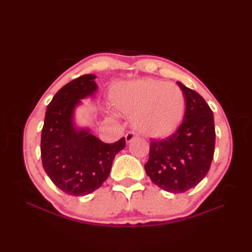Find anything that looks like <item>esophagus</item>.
<instances>
[{"label": "esophagus", "instance_id": "34e87169", "mask_svg": "<svg viewBox=\"0 0 252 252\" xmlns=\"http://www.w3.org/2000/svg\"><path fill=\"white\" fill-rule=\"evenodd\" d=\"M135 138H136V135L133 132H129V133H126V143H131L133 140H135Z\"/></svg>", "mask_w": 252, "mask_h": 252}]
</instances>
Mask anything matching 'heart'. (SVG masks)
<instances>
[{"instance_id": "heart-1", "label": "heart", "mask_w": 252, "mask_h": 252, "mask_svg": "<svg viewBox=\"0 0 252 252\" xmlns=\"http://www.w3.org/2000/svg\"><path fill=\"white\" fill-rule=\"evenodd\" d=\"M115 108L132 117L133 126L147 137H167L179 129L185 114V96L179 85L155 79L116 83L110 90Z\"/></svg>"}]
</instances>
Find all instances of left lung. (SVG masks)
Instances as JSON below:
<instances>
[{
	"mask_svg": "<svg viewBox=\"0 0 252 252\" xmlns=\"http://www.w3.org/2000/svg\"><path fill=\"white\" fill-rule=\"evenodd\" d=\"M178 83L185 96L183 122L165 140H153L145 171L160 189L179 194L195 187L207 175L216 145L215 118L194 90Z\"/></svg>",
	"mask_w": 252,
	"mask_h": 252,
	"instance_id": "8db88e82",
	"label": "left lung"
}]
</instances>
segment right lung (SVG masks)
Instances as JSON below:
<instances>
[{"mask_svg":"<svg viewBox=\"0 0 252 252\" xmlns=\"http://www.w3.org/2000/svg\"><path fill=\"white\" fill-rule=\"evenodd\" d=\"M95 74H84L58 91L47 105L41 135L42 164L58 189L71 196H85L108 178L115 156L126 147V138L106 144L87 127L74 123L81 99L97 91Z\"/></svg>","mask_w":252,"mask_h":252,"instance_id":"add662e5","label":"right lung"}]
</instances>
